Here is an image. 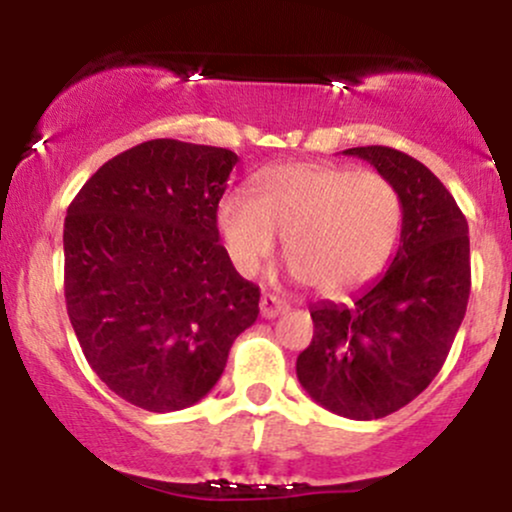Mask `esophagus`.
I'll return each instance as SVG.
<instances>
[{"label": "esophagus", "mask_w": 512, "mask_h": 512, "mask_svg": "<svg viewBox=\"0 0 512 512\" xmlns=\"http://www.w3.org/2000/svg\"><path fill=\"white\" fill-rule=\"evenodd\" d=\"M286 310V303L281 301V298L272 296V293H262L260 298V313L262 317H267V320H272V317H279L281 313Z\"/></svg>", "instance_id": "1"}]
</instances>
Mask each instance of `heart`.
<instances>
[{
	"label": "heart",
	"mask_w": 512,
	"mask_h": 512,
	"mask_svg": "<svg viewBox=\"0 0 512 512\" xmlns=\"http://www.w3.org/2000/svg\"><path fill=\"white\" fill-rule=\"evenodd\" d=\"M397 187L375 170L332 163H286L255 180V199L231 192L216 207V228L238 272L257 274L279 236L293 274L320 293L368 284L399 236Z\"/></svg>",
	"instance_id": "heart-1"
}]
</instances>
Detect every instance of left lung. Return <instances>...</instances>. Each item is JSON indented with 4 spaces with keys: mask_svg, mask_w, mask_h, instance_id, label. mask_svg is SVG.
Segmentation results:
<instances>
[{
    "mask_svg": "<svg viewBox=\"0 0 512 512\" xmlns=\"http://www.w3.org/2000/svg\"><path fill=\"white\" fill-rule=\"evenodd\" d=\"M397 187L402 202L399 248L351 305L310 308L313 342L298 356L303 390L346 419H383L431 385L469 301V226L445 185L402 151L356 146Z\"/></svg>",
    "mask_w": 512,
    "mask_h": 512,
    "instance_id": "1",
    "label": "left lung"
}]
</instances>
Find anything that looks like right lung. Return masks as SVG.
I'll return each instance as SVG.
<instances>
[{"instance_id": "obj_1", "label": "right lung", "mask_w": 512, "mask_h": 512, "mask_svg": "<svg viewBox=\"0 0 512 512\" xmlns=\"http://www.w3.org/2000/svg\"><path fill=\"white\" fill-rule=\"evenodd\" d=\"M236 163L219 146L151 139L103 163L69 204V320L93 373L134 407L199 402L260 313V289L216 228Z\"/></svg>"}]
</instances>
